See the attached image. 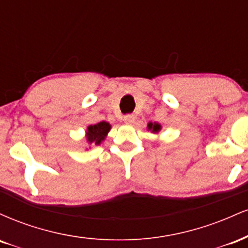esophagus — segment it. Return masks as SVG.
<instances>
[{
  "label": "esophagus",
  "instance_id": "1",
  "mask_svg": "<svg viewBox=\"0 0 248 248\" xmlns=\"http://www.w3.org/2000/svg\"><path fill=\"white\" fill-rule=\"evenodd\" d=\"M134 121H135V116H134L133 114H127L124 116V124H133Z\"/></svg>",
  "mask_w": 248,
  "mask_h": 248
}]
</instances>
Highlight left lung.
I'll return each mask as SVG.
<instances>
[{
  "instance_id": "1",
  "label": "left lung",
  "mask_w": 248,
  "mask_h": 248,
  "mask_svg": "<svg viewBox=\"0 0 248 248\" xmlns=\"http://www.w3.org/2000/svg\"><path fill=\"white\" fill-rule=\"evenodd\" d=\"M147 128H148V130H150V132L152 133H158L161 130V124H157V122H149V124H148V126H147Z\"/></svg>"
}]
</instances>
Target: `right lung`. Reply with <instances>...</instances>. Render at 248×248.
Wrapping results in <instances>:
<instances>
[{
  "label": "right lung",
  "instance_id": "1",
  "mask_svg": "<svg viewBox=\"0 0 248 248\" xmlns=\"http://www.w3.org/2000/svg\"><path fill=\"white\" fill-rule=\"evenodd\" d=\"M110 130V124L106 121L98 122L95 124H90L87 127L86 140L90 144H100L105 138L107 136L108 132Z\"/></svg>",
  "mask_w": 248,
  "mask_h": 248
}]
</instances>
